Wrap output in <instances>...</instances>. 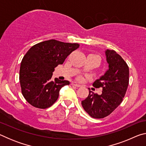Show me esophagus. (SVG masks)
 <instances>
[{"instance_id":"34e87169","label":"esophagus","mask_w":146,"mask_h":146,"mask_svg":"<svg viewBox=\"0 0 146 146\" xmlns=\"http://www.w3.org/2000/svg\"><path fill=\"white\" fill-rule=\"evenodd\" d=\"M71 86H75V87H80V84H78L77 83H76V82H72L71 83Z\"/></svg>"}]
</instances>
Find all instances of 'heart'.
<instances>
[{
	"label": "heart",
	"instance_id": "obj_1",
	"mask_svg": "<svg viewBox=\"0 0 146 146\" xmlns=\"http://www.w3.org/2000/svg\"><path fill=\"white\" fill-rule=\"evenodd\" d=\"M78 79H79V80H80V79H81V78L80 77V78H78Z\"/></svg>",
	"mask_w": 146,
	"mask_h": 146
}]
</instances>
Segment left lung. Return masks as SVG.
<instances>
[{
    "label": "left lung",
    "instance_id": "obj_1",
    "mask_svg": "<svg viewBox=\"0 0 146 146\" xmlns=\"http://www.w3.org/2000/svg\"><path fill=\"white\" fill-rule=\"evenodd\" d=\"M109 69L104 75L93 84L96 88H102L101 95L90 91L82 101L84 110L91 117L103 118L110 115L122 102L129 84V67L114 50L105 51Z\"/></svg>",
    "mask_w": 146,
    "mask_h": 146
}]
</instances>
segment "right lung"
Listing matches in <instances>:
<instances>
[{
    "label": "right lung",
    "instance_id": "1",
    "mask_svg": "<svg viewBox=\"0 0 146 146\" xmlns=\"http://www.w3.org/2000/svg\"><path fill=\"white\" fill-rule=\"evenodd\" d=\"M79 46L51 39L29 49L22 60L19 73L22 93L27 102L40 109L49 108L56 102L60 89L70 82L56 78L53 81V72Z\"/></svg>",
    "mask_w": 146,
    "mask_h": 146
}]
</instances>
